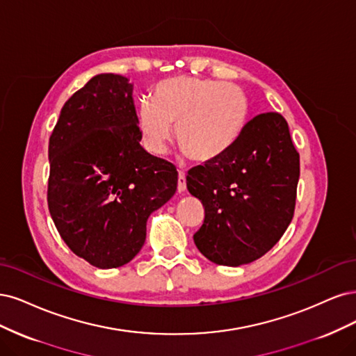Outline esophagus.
<instances>
[{
    "mask_svg": "<svg viewBox=\"0 0 356 356\" xmlns=\"http://www.w3.org/2000/svg\"><path fill=\"white\" fill-rule=\"evenodd\" d=\"M186 191V176L183 171H179V180H177V192L181 193Z\"/></svg>",
    "mask_w": 356,
    "mask_h": 356,
    "instance_id": "34e87169",
    "label": "esophagus"
}]
</instances>
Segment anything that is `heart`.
Here are the masks:
<instances>
[{"mask_svg": "<svg viewBox=\"0 0 356 356\" xmlns=\"http://www.w3.org/2000/svg\"><path fill=\"white\" fill-rule=\"evenodd\" d=\"M248 100L236 86L195 76H173L154 87V100L143 99L137 111L143 147L163 155L171 139L197 163L225 155L243 133Z\"/></svg>", "mask_w": 356, "mask_h": 356, "instance_id": "b5f03b06", "label": "heart"}]
</instances>
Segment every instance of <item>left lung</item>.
I'll list each match as a JSON object with an SVG mask.
<instances>
[{"label":"left lung","mask_w":356,"mask_h":356,"mask_svg":"<svg viewBox=\"0 0 356 356\" xmlns=\"http://www.w3.org/2000/svg\"><path fill=\"white\" fill-rule=\"evenodd\" d=\"M299 176L300 156L285 118L259 113L225 155L189 170L188 191L205 213L195 245L216 265L260 259L293 219Z\"/></svg>","instance_id":"left-lung-1"}]
</instances>
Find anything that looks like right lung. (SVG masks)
<instances>
[{"mask_svg":"<svg viewBox=\"0 0 356 356\" xmlns=\"http://www.w3.org/2000/svg\"><path fill=\"white\" fill-rule=\"evenodd\" d=\"M133 86L100 74L67 99L49 142L47 202L66 245L100 269L129 263L149 214L177 189V170L140 146Z\"/></svg>","mask_w":356,"mask_h":356,"instance_id":"obj_1","label":"right lung"}]
</instances>
